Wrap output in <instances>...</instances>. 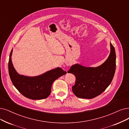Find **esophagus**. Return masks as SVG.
<instances>
[{
  "instance_id": "obj_1",
  "label": "esophagus",
  "mask_w": 129,
  "mask_h": 129,
  "mask_svg": "<svg viewBox=\"0 0 129 129\" xmlns=\"http://www.w3.org/2000/svg\"><path fill=\"white\" fill-rule=\"evenodd\" d=\"M66 64H67V66H71V63H67Z\"/></svg>"
}]
</instances>
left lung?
Wrapping results in <instances>:
<instances>
[{"label": "left lung", "instance_id": "8db88e82", "mask_svg": "<svg viewBox=\"0 0 129 129\" xmlns=\"http://www.w3.org/2000/svg\"><path fill=\"white\" fill-rule=\"evenodd\" d=\"M110 48L109 57L101 66L88 67L77 63L71 67L68 73L76 76V82L72 90L77 97L93 99L102 94L110 85L116 68L115 51L111 42Z\"/></svg>", "mask_w": 129, "mask_h": 129}]
</instances>
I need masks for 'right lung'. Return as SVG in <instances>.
I'll return each mask as SVG.
<instances>
[{
  "label": "right lung",
  "mask_w": 129,
  "mask_h": 129,
  "mask_svg": "<svg viewBox=\"0 0 129 129\" xmlns=\"http://www.w3.org/2000/svg\"><path fill=\"white\" fill-rule=\"evenodd\" d=\"M12 50L9 55L8 71L13 84L25 97L32 100H42L47 98L51 91L54 80L67 74L60 67H57L37 76L29 77L19 74L14 67L12 61Z\"/></svg>",
  "instance_id": "obj_1"
}]
</instances>
